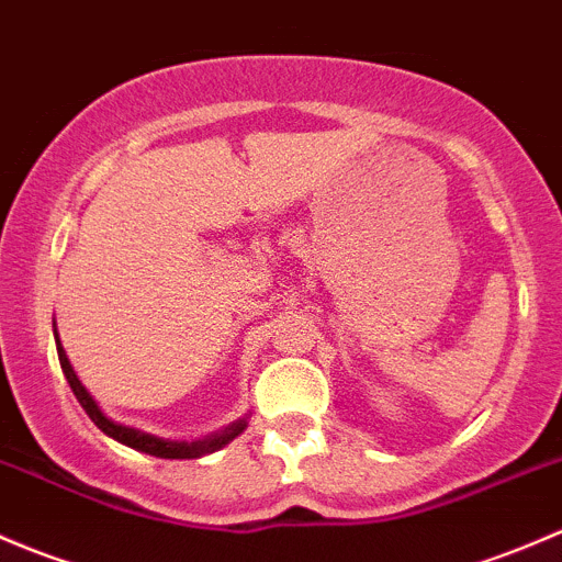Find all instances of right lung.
Masks as SVG:
<instances>
[{
  "instance_id": "obj_1",
  "label": "right lung",
  "mask_w": 562,
  "mask_h": 562,
  "mask_svg": "<svg viewBox=\"0 0 562 562\" xmlns=\"http://www.w3.org/2000/svg\"><path fill=\"white\" fill-rule=\"evenodd\" d=\"M54 338H56V351H59V362H61V370H65V375H67L69 390L75 392V397H78V403L83 406L86 414H89V419L94 422V425L100 427L108 438H113V441L135 449V452L161 457V460H196V457H205V454L218 452V449H224L229 441H235V438H238L240 432L248 427V416H243V419L233 422V425H227L224 430L211 432V436H205V438H194V441H176V438H161V436H154V432L140 430V427H132V425H124V422L110 419L105 411L100 408V403L91 397V392L80 384L75 368L69 366V357L59 340L56 322H54Z\"/></svg>"
}]
</instances>
